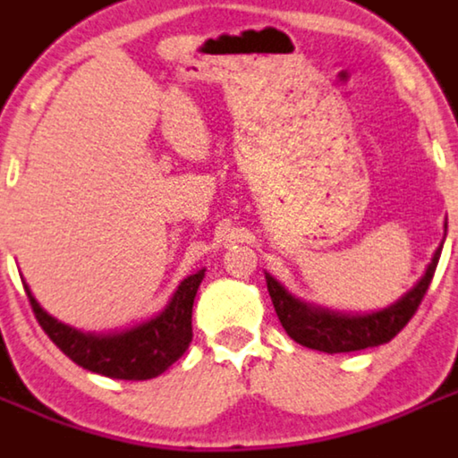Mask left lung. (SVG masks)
Here are the masks:
<instances>
[{"label":"left lung","instance_id":"1","mask_svg":"<svg viewBox=\"0 0 458 458\" xmlns=\"http://www.w3.org/2000/svg\"><path fill=\"white\" fill-rule=\"evenodd\" d=\"M445 233H447V223H445ZM440 251H443V244L433 253L424 276L414 284V288H410L403 295L401 301H395L394 305L372 314H342L330 312L324 307L307 305V302L293 298L270 275H265V279H267V291H270L276 317L282 321L284 330L298 344L326 353L359 352V349L386 344L405 328L407 321L417 312L419 302L424 301L428 286H431Z\"/></svg>","mask_w":458,"mask_h":458}]
</instances>
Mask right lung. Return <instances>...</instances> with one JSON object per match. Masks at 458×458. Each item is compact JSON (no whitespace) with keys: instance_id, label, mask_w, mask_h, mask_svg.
Wrapping results in <instances>:
<instances>
[{"instance_id":"1","label":"right lung","mask_w":458,"mask_h":458,"mask_svg":"<svg viewBox=\"0 0 458 458\" xmlns=\"http://www.w3.org/2000/svg\"><path fill=\"white\" fill-rule=\"evenodd\" d=\"M205 270L186 276L163 312L123 333H81L44 312L25 284L32 312L55 347L76 366L114 379H153L183 356L193 340V301Z\"/></svg>"}]
</instances>
